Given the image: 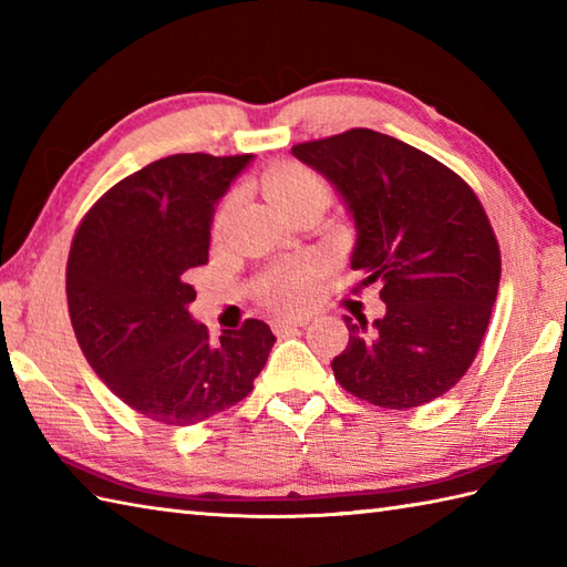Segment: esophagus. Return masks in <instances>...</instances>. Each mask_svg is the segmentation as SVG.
<instances>
[{
    "instance_id": "esophagus-1",
    "label": "esophagus",
    "mask_w": 567,
    "mask_h": 567,
    "mask_svg": "<svg viewBox=\"0 0 567 567\" xmlns=\"http://www.w3.org/2000/svg\"><path fill=\"white\" fill-rule=\"evenodd\" d=\"M309 323V317H280L272 321V327L277 333H282L287 329H299V327H307Z\"/></svg>"
}]
</instances>
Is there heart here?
Instances as JSON below:
<instances>
[{
    "mask_svg": "<svg viewBox=\"0 0 567 567\" xmlns=\"http://www.w3.org/2000/svg\"><path fill=\"white\" fill-rule=\"evenodd\" d=\"M262 187L265 195L272 199V204L280 212L307 197L323 195V189L315 175L299 171V167L292 165L275 167L272 173L265 175ZM317 272L319 262L315 258H302L290 265H282V268H277L268 280L262 282L265 302L282 311H297L307 307L311 295H315Z\"/></svg>",
    "mask_w": 567,
    "mask_h": 567,
    "instance_id": "obj_1",
    "label": "heart"
}]
</instances>
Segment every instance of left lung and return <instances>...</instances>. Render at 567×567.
I'll use <instances>...</instances> for the list:
<instances>
[{
  "mask_svg": "<svg viewBox=\"0 0 567 567\" xmlns=\"http://www.w3.org/2000/svg\"><path fill=\"white\" fill-rule=\"evenodd\" d=\"M292 155L339 192L358 231L351 268L382 287V319L346 317L336 380L384 409L433 402L473 365L497 299L502 258L483 204L451 167L372 128Z\"/></svg>",
  "mask_w": 567,
  "mask_h": 567,
  "instance_id": "left-lung-1",
  "label": "left lung"
}]
</instances>
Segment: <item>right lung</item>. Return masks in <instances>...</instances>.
Listing matches in <instances>:
<instances>
[{
  "instance_id": "obj_1",
  "label": "right lung",
  "mask_w": 567,
  "mask_h": 567,
  "mask_svg": "<svg viewBox=\"0 0 567 567\" xmlns=\"http://www.w3.org/2000/svg\"><path fill=\"white\" fill-rule=\"evenodd\" d=\"M250 158L167 155L104 192L72 238L65 290L82 353L118 400L158 424L226 412L268 363L275 336L265 321L212 341L187 311L216 202Z\"/></svg>"
}]
</instances>
